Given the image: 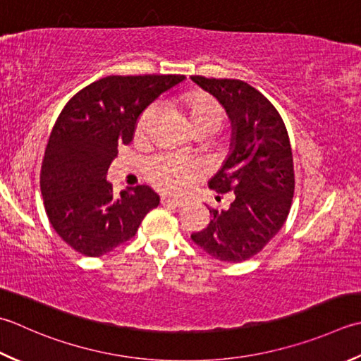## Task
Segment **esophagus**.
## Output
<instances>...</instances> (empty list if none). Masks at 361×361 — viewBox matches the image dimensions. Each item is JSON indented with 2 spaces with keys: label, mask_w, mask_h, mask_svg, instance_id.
<instances>
[{
  "label": "esophagus",
  "mask_w": 361,
  "mask_h": 361,
  "mask_svg": "<svg viewBox=\"0 0 361 361\" xmlns=\"http://www.w3.org/2000/svg\"><path fill=\"white\" fill-rule=\"evenodd\" d=\"M161 204L162 207H172V208H183L185 207V202H180V200H175V199H171V197H166L162 195L161 197Z\"/></svg>",
  "instance_id": "esophagus-1"
}]
</instances>
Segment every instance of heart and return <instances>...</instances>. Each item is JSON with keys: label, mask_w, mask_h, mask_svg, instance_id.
Listing matches in <instances>:
<instances>
[{"label": "heart", "mask_w": 361, "mask_h": 361, "mask_svg": "<svg viewBox=\"0 0 361 361\" xmlns=\"http://www.w3.org/2000/svg\"><path fill=\"white\" fill-rule=\"evenodd\" d=\"M192 130H217L224 120V111L213 97L203 92H194L183 98ZM157 116V108L148 106L140 114L136 125V136L145 137ZM203 171L195 161L173 153H158L145 161V176L161 192L171 195H185L202 178Z\"/></svg>", "instance_id": "1"}]
</instances>
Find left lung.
<instances>
[{
	"mask_svg": "<svg viewBox=\"0 0 361 361\" xmlns=\"http://www.w3.org/2000/svg\"><path fill=\"white\" fill-rule=\"evenodd\" d=\"M190 80L213 95L230 118V153L208 186L217 194H235L228 209L209 208L208 227L190 238L216 259L239 263L257 255L289 214L294 195L291 144L277 109L250 84L204 76Z\"/></svg>",
	"mask_w": 361,
	"mask_h": 361,
	"instance_id": "obj_1",
	"label": "left lung"
}]
</instances>
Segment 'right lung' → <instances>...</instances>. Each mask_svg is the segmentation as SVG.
<instances>
[{
	"instance_id": "obj_1",
	"label": "right lung",
	"mask_w": 361,
	"mask_h": 361,
	"mask_svg": "<svg viewBox=\"0 0 361 361\" xmlns=\"http://www.w3.org/2000/svg\"><path fill=\"white\" fill-rule=\"evenodd\" d=\"M183 75L106 76L70 100L49 134L40 190L49 224L72 249L102 257L131 239L159 195L140 185L112 195L106 180L118 145H128L147 106Z\"/></svg>"
}]
</instances>
